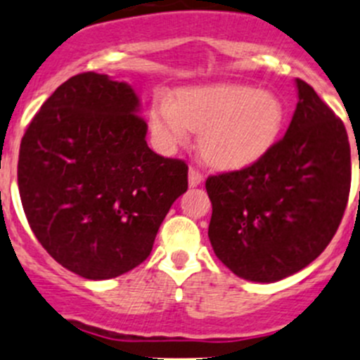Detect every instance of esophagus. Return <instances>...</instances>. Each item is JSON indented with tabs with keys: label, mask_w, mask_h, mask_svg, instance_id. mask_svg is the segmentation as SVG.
<instances>
[{
	"label": "esophagus",
	"mask_w": 360,
	"mask_h": 360,
	"mask_svg": "<svg viewBox=\"0 0 360 360\" xmlns=\"http://www.w3.org/2000/svg\"><path fill=\"white\" fill-rule=\"evenodd\" d=\"M202 180H205L202 173H199L195 168L188 169V185H191V187H198V185L202 184Z\"/></svg>",
	"instance_id": "esophagus-1"
}]
</instances>
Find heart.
Here are the masks:
<instances>
[{
	"label": "heart",
	"mask_w": 360,
	"mask_h": 360,
	"mask_svg": "<svg viewBox=\"0 0 360 360\" xmlns=\"http://www.w3.org/2000/svg\"><path fill=\"white\" fill-rule=\"evenodd\" d=\"M285 108L276 94L243 84H210L155 98L150 129L162 152H173L199 133V150L206 162L222 169H240L261 161L278 140Z\"/></svg>",
	"instance_id": "heart-1"
}]
</instances>
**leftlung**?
<instances>
[{"mask_svg": "<svg viewBox=\"0 0 360 360\" xmlns=\"http://www.w3.org/2000/svg\"><path fill=\"white\" fill-rule=\"evenodd\" d=\"M297 106L285 136L240 172L208 176V238L240 278L271 283L315 261L340 227L350 194L345 124L296 78Z\"/></svg>", "mask_w": 360, "mask_h": 360, "instance_id": "1", "label": "left lung"}]
</instances>
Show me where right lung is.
Returning <instances> with one entry per match:
<instances>
[{
  "label": "right lung",
  "instance_id": "add662e5",
  "mask_svg": "<svg viewBox=\"0 0 360 360\" xmlns=\"http://www.w3.org/2000/svg\"><path fill=\"white\" fill-rule=\"evenodd\" d=\"M140 99L94 71L71 77L33 117L20 141V201L41 247L70 271L108 280L150 255L187 165L147 145Z\"/></svg>",
  "mask_w": 360,
  "mask_h": 360
}]
</instances>
